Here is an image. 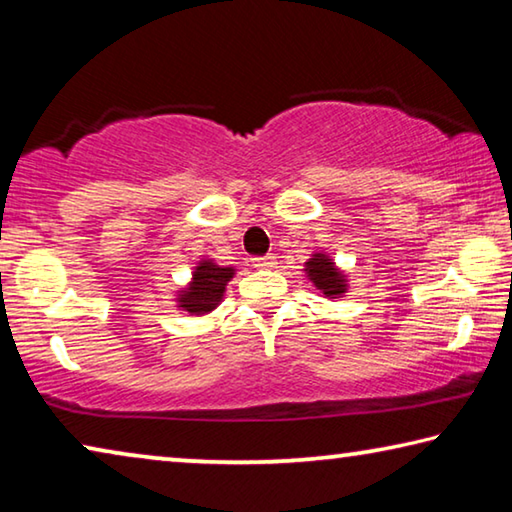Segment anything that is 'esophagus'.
Segmentation results:
<instances>
[{
    "mask_svg": "<svg viewBox=\"0 0 512 512\" xmlns=\"http://www.w3.org/2000/svg\"><path fill=\"white\" fill-rule=\"evenodd\" d=\"M277 259L273 255H264V257H255L253 259V266L259 268V271H268V268H275Z\"/></svg>",
    "mask_w": 512,
    "mask_h": 512,
    "instance_id": "34e87169",
    "label": "esophagus"
}]
</instances>
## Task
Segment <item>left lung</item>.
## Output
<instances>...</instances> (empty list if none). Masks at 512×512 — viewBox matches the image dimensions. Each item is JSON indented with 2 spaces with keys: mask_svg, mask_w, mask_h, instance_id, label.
Listing matches in <instances>:
<instances>
[{
  "mask_svg": "<svg viewBox=\"0 0 512 512\" xmlns=\"http://www.w3.org/2000/svg\"><path fill=\"white\" fill-rule=\"evenodd\" d=\"M307 280L314 282V287L323 293V298L336 300L348 293V275L341 271L332 257L327 253H314L305 262Z\"/></svg>",
  "mask_w": 512,
  "mask_h": 512,
  "instance_id": "left-lung-1",
  "label": "left lung"
}]
</instances>
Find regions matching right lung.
Returning a JSON list of instances; mask_svg holds the SVG:
<instances>
[{
  "label": "right lung",
  "mask_w": 512,
  "mask_h": 512,
  "mask_svg": "<svg viewBox=\"0 0 512 512\" xmlns=\"http://www.w3.org/2000/svg\"><path fill=\"white\" fill-rule=\"evenodd\" d=\"M235 266H219L210 257H203L194 266L192 277L183 289L176 291V307L189 316H207L221 305L225 287L235 277Z\"/></svg>",
  "instance_id": "1"
}]
</instances>
